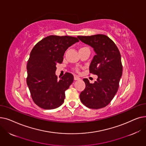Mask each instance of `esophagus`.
Returning <instances> with one entry per match:
<instances>
[{"label": "esophagus", "mask_w": 146, "mask_h": 146, "mask_svg": "<svg viewBox=\"0 0 146 146\" xmlns=\"http://www.w3.org/2000/svg\"><path fill=\"white\" fill-rule=\"evenodd\" d=\"M74 79L75 80H80L81 79L78 76H74Z\"/></svg>", "instance_id": "1"}]
</instances>
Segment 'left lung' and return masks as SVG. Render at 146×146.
Masks as SVG:
<instances>
[{"label":"left lung","instance_id":"1","mask_svg":"<svg viewBox=\"0 0 146 146\" xmlns=\"http://www.w3.org/2000/svg\"><path fill=\"white\" fill-rule=\"evenodd\" d=\"M78 38L94 48L96 54L89 70L90 73L98 76L94 83L83 79L86 88L80 94V101L89 108H104L111 102L118 89L122 74L120 52L115 44L106 35L97 34Z\"/></svg>","mask_w":146,"mask_h":146}]
</instances>
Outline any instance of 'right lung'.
I'll return each mask as SVG.
<instances>
[{
	"label": "right lung",
	"instance_id": "right-lung-1",
	"mask_svg": "<svg viewBox=\"0 0 146 146\" xmlns=\"http://www.w3.org/2000/svg\"><path fill=\"white\" fill-rule=\"evenodd\" d=\"M79 41L70 36L50 35L33 48L27 66V83L36 105L44 110H52L63 104L65 91L73 82V76L66 73L58 80L56 65L61 63L65 51Z\"/></svg>",
	"mask_w": 146,
	"mask_h": 146
}]
</instances>
